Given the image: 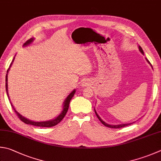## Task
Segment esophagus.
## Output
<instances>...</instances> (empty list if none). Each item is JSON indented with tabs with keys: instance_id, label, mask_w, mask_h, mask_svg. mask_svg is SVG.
Returning a JSON list of instances; mask_svg holds the SVG:
<instances>
[{
	"instance_id": "1",
	"label": "esophagus",
	"mask_w": 161,
	"mask_h": 161,
	"mask_svg": "<svg viewBox=\"0 0 161 161\" xmlns=\"http://www.w3.org/2000/svg\"><path fill=\"white\" fill-rule=\"evenodd\" d=\"M87 86H88V83H87V82H86V80L83 81V83H82V84H81L82 87H86Z\"/></svg>"
}]
</instances>
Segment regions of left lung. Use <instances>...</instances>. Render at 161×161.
<instances>
[{
  "instance_id": "8db88e82",
  "label": "left lung",
  "mask_w": 161,
  "mask_h": 161,
  "mask_svg": "<svg viewBox=\"0 0 161 161\" xmlns=\"http://www.w3.org/2000/svg\"><path fill=\"white\" fill-rule=\"evenodd\" d=\"M139 50H140V52L142 53V54H144V51H143V50H142V48L139 46ZM147 62L149 63V64H151L147 60ZM95 114H96V116H97V117L98 118V119L101 121V123L103 124V125H104V126H106V127H108V128H123V127H125V126H128V125H130V124H132V123H128V124H120V125H108V124H107V123H106L105 122H104V121H103L101 118H100V117L98 116V114H97V112H96V111H95Z\"/></svg>"
}]
</instances>
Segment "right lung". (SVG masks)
<instances>
[{
  "label": "right lung",
  "mask_w": 161,
  "mask_h": 161,
  "mask_svg": "<svg viewBox=\"0 0 161 161\" xmlns=\"http://www.w3.org/2000/svg\"><path fill=\"white\" fill-rule=\"evenodd\" d=\"M32 41H33V38H30L29 40L27 41L26 42V43L24 44V45H29V44L31 43ZM13 61H14V59L13 60ZM12 64H13V62H12V63L10 64V67L11 66ZM9 69H10V68H9ZM9 69H8L7 73H8V71H9ZM7 81H8V74H6V77H5V82H6V83H5V89H6V92H7V95H8ZM75 92V90H74L71 93L69 94V95L67 97V98H66V99H65V101L64 102V106H63L64 109H63L62 112L58 116H57V117L55 118V119H53V120H48V121H43V122H34V121H31V120H29V119H27V118H26L23 117V116H22V115L19 114L16 110H15L14 107H13V105L11 103H10V104H11L12 107H13V109L14 110L15 113L17 114L18 118H19V119H20L21 120H22V122H24V123L29 124V125H34V126H37V127H45V128H50V127H53V126H54V125H57V124L61 122V120L63 119L64 118V116H66V112L68 111L69 103H70V101H71V98L73 97H74Z\"/></svg>",
  "instance_id": "obj_1"
}]
</instances>
